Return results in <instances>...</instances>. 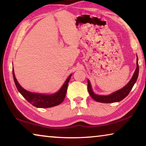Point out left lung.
<instances>
[{
    "mask_svg": "<svg viewBox=\"0 0 146 146\" xmlns=\"http://www.w3.org/2000/svg\"><path fill=\"white\" fill-rule=\"evenodd\" d=\"M138 71H139V68H138V58H137V68H136V70L134 73V75H133L132 78L131 79V80L129 81V83H128L124 88H123L122 89H121V90L112 93L111 95H110L108 96L97 95L93 92L92 89H91V87L90 81L88 80V92H89V93H90V95L91 97V98L98 102L113 103V102H120V101L123 100L125 97H126L128 95V94L129 93L131 90H132L133 86H134L135 83L136 82V81H137V78H138Z\"/></svg>",
    "mask_w": 146,
    "mask_h": 146,
    "instance_id": "left-lung-1",
    "label": "left lung"
}]
</instances>
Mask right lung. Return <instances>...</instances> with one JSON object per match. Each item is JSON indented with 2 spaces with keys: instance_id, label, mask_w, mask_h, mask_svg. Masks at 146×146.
I'll use <instances>...</instances> for the list:
<instances>
[{
  "instance_id": "right-lung-1",
  "label": "right lung",
  "mask_w": 146,
  "mask_h": 146,
  "mask_svg": "<svg viewBox=\"0 0 146 146\" xmlns=\"http://www.w3.org/2000/svg\"><path fill=\"white\" fill-rule=\"evenodd\" d=\"M13 76L14 82L15 84L17 90H18V91L21 93V95H23L29 103L31 104L32 105L35 106L36 108H47L57 106L63 102L64 98L66 97L68 82L70 80L71 75L69 76V77L67 78V80H66V82L64 84L62 87L61 88L60 90H59L57 93L50 95L31 93L29 92L28 91H26V90H24L23 88H22L21 86H20L18 82H17L15 76L13 68Z\"/></svg>"
}]
</instances>
